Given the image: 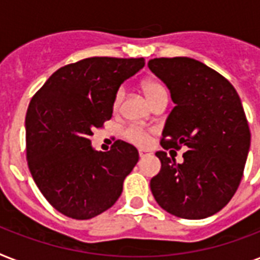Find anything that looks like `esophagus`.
<instances>
[{
	"label": "esophagus",
	"mask_w": 260,
	"mask_h": 260,
	"mask_svg": "<svg viewBox=\"0 0 260 260\" xmlns=\"http://www.w3.org/2000/svg\"><path fill=\"white\" fill-rule=\"evenodd\" d=\"M150 155H152V154H151V151H144V150L139 151V156H140V158H144V156H150Z\"/></svg>",
	"instance_id": "1"
}]
</instances>
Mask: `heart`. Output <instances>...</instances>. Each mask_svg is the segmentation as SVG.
<instances>
[{"instance_id": "heart-1", "label": "heart", "mask_w": 260, "mask_h": 260, "mask_svg": "<svg viewBox=\"0 0 260 260\" xmlns=\"http://www.w3.org/2000/svg\"><path fill=\"white\" fill-rule=\"evenodd\" d=\"M143 91L146 94L147 100L151 102H154L156 98L162 97V95H166V89L163 87L162 83L156 82V81H146L143 83ZM122 98H124V90L118 89V91L114 95L113 100V108L117 109L120 104L122 102ZM126 139L129 140L131 143H134L139 147H147L151 142V132L150 131L144 129L142 126L134 125L128 128L125 132Z\"/></svg>"}]
</instances>
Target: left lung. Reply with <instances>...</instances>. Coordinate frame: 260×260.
Returning a JSON list of instances; mask_svg holds the SVG:
<instances>
[{"instance_id": "left-lung-1", "label": "left lung", "mask_w": 260, "mask_h": 260, "mask_svg": "<svg viewBox=\"0 0 260 260\" xmlns=\"http://www.w3.org/2000/svg\"><path fill=\"white\" fill-rule=\"evenodd\" d=\"M150 70L170 90L175 104L162 132V147H186L177 163L158 151L162 167L151 179L160 208L177 217L201 220L217 213L242 181L251 134L235 87L196 59L155 58Z\"/></svg>"}]
</instances>
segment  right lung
<instances>
[{
    "label": "right lung",
    "instance_id": "obj_1",
    "mask_svg": "<svg viewBox=\"0 0 260 260\" xmlns=\"http://www.w3.org/2000/svg\"><path fill=\"white\" fill-rule=\"evenodd\" d=\"M144 64V58L83 59L55 71L30 100L28 166L47 201L67 217H95L121 196L124 179L139 160L136 147L117 140L101 152L90 136L112 117L121 83Z\"/></svg>",
    "mask_w": 260,
    "mask_h": 260
}]
</instances>
